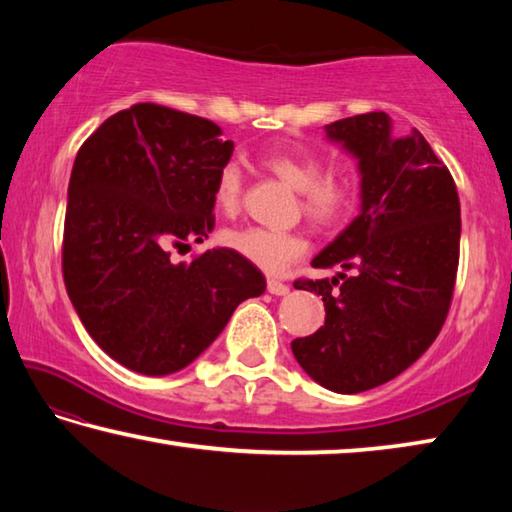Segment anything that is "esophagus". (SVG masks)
<instances>
[{
	"label": "esophagus",
	"mask_w": 512,
	"mask_h": 512,
	"mask_svg": "<svg viewBox=\"0 0 512 512\" xmlns=\"http://www.w3.org/2000/svg\"><path fill=\"white\" fill-rule=\"evenodd\" d=\"M266 289H268V293H273V296H287L289 284H284L280 280H268Z\"/></svg>",
	"instance_id": "obj_1"
}]
</instances>
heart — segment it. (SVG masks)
Segmentation results:
<instances>
[{"mask_svg": "<svg viewBox=\"0 0 512 512\" xmlns=\"http://www.w3.org/2000/svg\"><path fill=\"white\" fill-rule=\"evenodd\" d=\"M266 169L296 189L300 212L320 230H329L348 219L357 205L359 185L350 171H323V162L314 153L271 151L264 158ZM244 198V178L235 162L223 164L214 185V205L225 216H235ZM223 246L268 275H280L307 255L309 244L298 232L268 230L259 225L225 230Z\"/></svg>", "mask_w": 512, "mask_h": 512, "instance_id": "obj_1", "label": "heart"}]
</instances>
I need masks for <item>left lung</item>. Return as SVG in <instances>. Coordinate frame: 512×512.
<instances>
[{
    "instance_id": "obj_1",
    "label": "left lung",
    "mask_w": 512,
    "mask_h": 512,
    "mask_svg": "<svg viewBox=\"0 0 512 512\" xmlns=\"http://www.w3.org/2000/svg\"><path fill=\"white\" fill-rule=\"evenodd\" d=\"M391 128L386 112L325 128L359 158L363 201L311 266L354 273L293 282L323 296L325 325L291 350L334 393H363L400 375L436 341L452 307L461 253L456 183L420 131L397 137Z\"/></svg>"
}]
</instances>
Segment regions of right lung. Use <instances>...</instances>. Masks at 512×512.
Segmentation results:
<instances>
[{
	"label": "right lung",
	"instance_id": "right-lung-1",
	"mask_svg": "<svg viewBox=\"0 0 512 512\" xmlns=\"http://www.w3.org/2000/svg\"><path fill=\"white\" fill-rule=\"evenodd\" d=\"M210 119L158 103L108 117L81 144L67 187L63 280L94 343L128 370L192 363L241 302L266 289L230 248L171 262L214 230V185L235 144Z\"/></svg>",
	"mask_w": 512,
	"mask_h": 512
}]
</instances>
